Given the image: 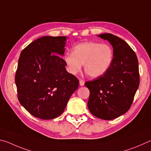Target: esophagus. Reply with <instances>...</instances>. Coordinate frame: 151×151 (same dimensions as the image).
Here are the masks:
<instances>
[{
	"label": "esophagus",
	"mask_w": 151,
	"mask_h": 151,
	"mask_svg": "<svg viewBox=\"0 0 151 151\" xmlns=\"http://www.w3.org/2000/svg\"><path fill=\"white\" fill-rule=\"evenodd\" d=\"M84 83H85V82H84V81L83 80H80V85L81 86H84Z\"/></svg>",
	"instance_id": "obj_1"
}]
</instances>
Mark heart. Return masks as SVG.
Returning a JSON list of instances; mask_svg holds the SVG:
<instances>
[{
  "label": "heart",
  "instance_id": "heart-1",
  "mask_svg": "<svg viewBox=\"0 0 151 151\" xmlns=\"http://www.w3.org/2000/svg\"><path fill=\"white\" fill-rule=\"evenodd\" d=\"M114 58L112 47L107 44L86 42L73 46L72 52L64 56L68 71L77 74L84 64V70L91 78H99L111 67Z\"/></svg>",
  "mask_w": 151,
  "mask_h": 151
}]
</instances>
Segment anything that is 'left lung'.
Here are the masks:
<instances>
[{"instance_id":"left-lung-1","label":"left lung","mask_w":151,"mask_h":151,"mask_svg":"<svg viewBox=\"0 0 151 151\" xmlns=\"http://www.w3.org/2000/svg\"><path fill=\"white\" fill-rule=\"evenodd\" d=\"M99 36L112 45L114 58L106 73L85 83L90 91L88 106L96 117L112 120L125 113L133 104L139 86L138 60L123 40L109 33Z\"/></svg>"}]
</instances>
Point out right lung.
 Here are the masks:
<instances>
[{
	"instance_id": "1",
	"label": "right lung",
	"mask_w": 151,
	"mask_h": 151,
	"mask_svg": "<svg viewBox=\"0 0 151 151\" xmlns=\"http://www.w3.org/2000/svg\"><path fill=\"white\" fill-rule=\"evenodd\" d=\"M65 36H43L24 49L15 75L20 104L35 117L52 119L63 112L78 79L65 70Z\"/></svg>"
}]
</instances>
